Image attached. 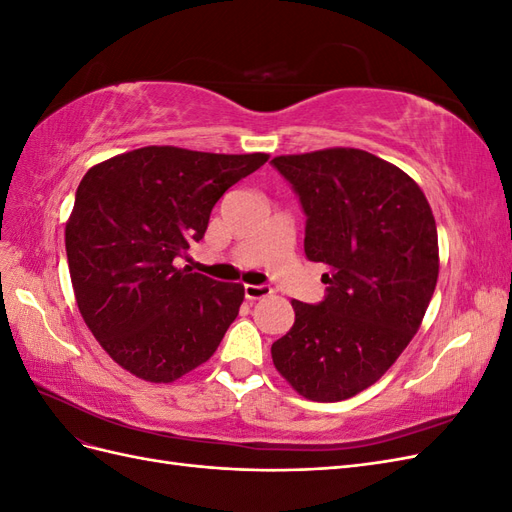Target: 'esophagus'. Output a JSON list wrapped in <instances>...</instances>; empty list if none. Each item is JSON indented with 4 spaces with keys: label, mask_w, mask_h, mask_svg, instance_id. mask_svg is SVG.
Segmentation results:
<instances>
[{
    "label": "esophagus",
    "mask_w": 512,
    "mask_h": 512,
    "mask_svg": "<svg viewBox=\"0 0 512 512\" xmlns=\"http://www.w3.org/2000/svg\"><path fill=\"white\" fill-rule=\"evenodd\" d=\"M243 290H245V299H250V301L265 299V297H269V294L273 292V290H271L269 286H265V284H260V286L245 284V286H243Z\"/></svg>",
    "instance_id": "34e87169"
}]
</instances>
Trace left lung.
<instances>
[{
	"instance_id": "8db88e82",
	"label": "left lung",
	"mask_w": 512,
	"mask_h": 512,
	"mask_svg": "<svg viewBox=\"0 0 512 512\" xmlns=\"http://www.w3.org/2000/svg\"><path fill=\"white\" fill-rule=\"evenodd\" d=\"M271 164L307 215L305 256L324 262L318 305L292 301L273 365L299 395L342 401L380 380L421 327L438 282V230L404 170L350 147Z\"/></svg>"
}]
</instances>
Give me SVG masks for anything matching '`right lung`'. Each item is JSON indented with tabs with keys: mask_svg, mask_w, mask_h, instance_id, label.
I'll list each match as a JSON object with an SVG mask.
<instances>
[{
	"mask_svg": "<svg viewBox=\"0 0 512 512\" xmlns=\"http://www.w3.org/2000/svg\"><path fill=\"white\" fill-rule=\"evenodd\" d=\"M267 153L141 147L91 166L66 224L79 312L111 359L147 382H175L218 350L243 286L179 269L224 192Z\"/></svg>",
	"mask_w": 512,
	"mask_h": 512,
	"instance_id": "1",
	"label": "right lung"
}]
</instances>
